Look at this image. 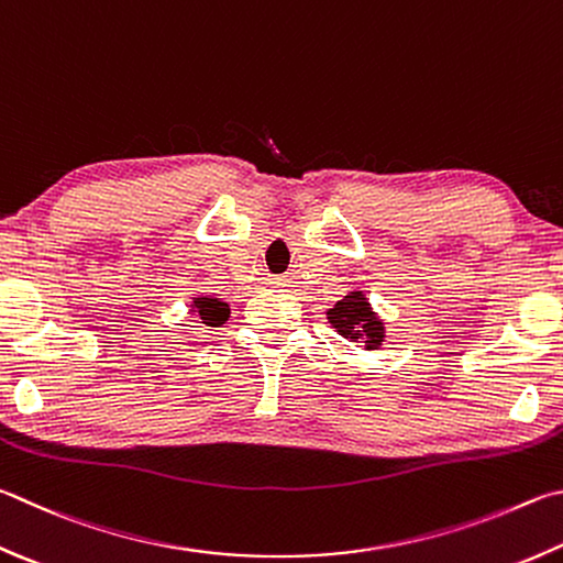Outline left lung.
<instances>
[{"instance_id": "obj_1", "label": "left lung", "mask_w": 563, "mask_h": 563, "mask_svg": "<svg viewBox=\"0 0 563 563\" xmlns=\"http://www.w3.org/2000/svg\"><path fill=\"white\" fill-rule=\"evenodd\" d=\"M327 320L336 327L340 334L350 336L354 342L362 340L366 350H376L384 342V324L376 320L362 292L344 295V300L327 312Z\"/></svg>"}]
</instances>
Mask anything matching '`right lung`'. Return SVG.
<instances>
[{
  "mask_svg": "<svg viewBox=\"0 0 563 563\" xmlns=\"http://www.w3.org/2000/svg\"><path fill=\"white\" fill-rule=\"evenodd\" d=\"M194 308L199 310L207 327H217L229 320V305L221 302L219 298H194Z\"/></svg>",
  "mask_w": 563,
  "mask_h": 563,
  "instance_id": "right-lung-1",
  "label": "right lung"
}]
</instances>
